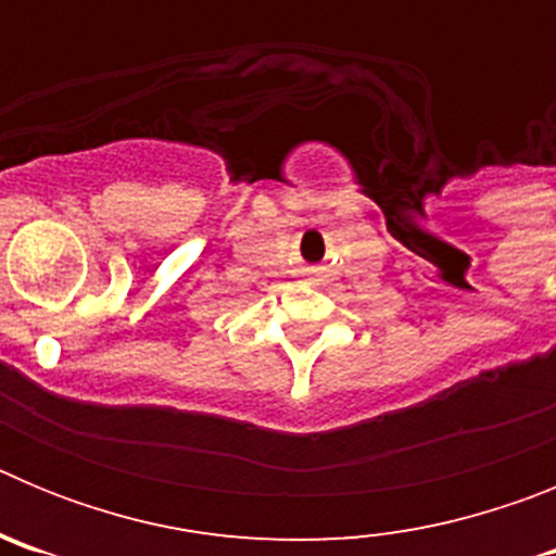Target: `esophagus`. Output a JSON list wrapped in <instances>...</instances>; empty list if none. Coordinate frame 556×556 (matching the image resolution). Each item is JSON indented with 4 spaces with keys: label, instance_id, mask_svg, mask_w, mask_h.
<instances>
[{
    "label": "esophagus",
    "instance_id": "esophagus-1",
    "mask_svg": "<svg viewBox=\"0 0 556 556\" xmlns=\"http://www.w3.org/2000/svg\"><path fill=\"white\" fill-rule=\"evenodd\" d=\"M301 273L312 287H320V283L326 281V267H303Z\"/></svg>",
    "mask_w": 556,
    "mask_h": 556
}]
</instances>
